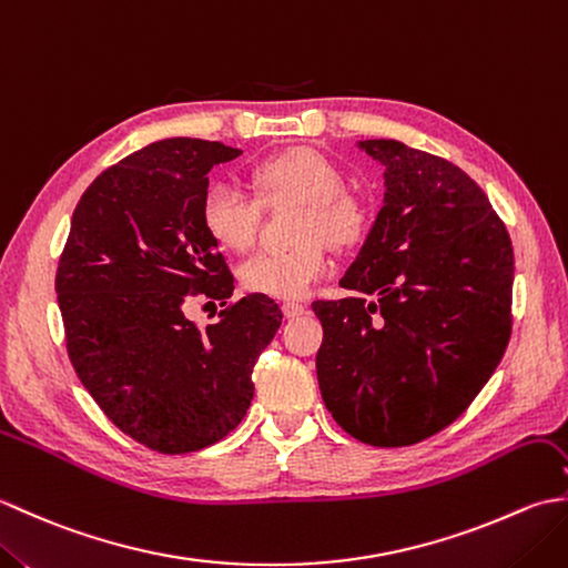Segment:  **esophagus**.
I'll list each match as a JSON object with an SVG mask.
<instances>
[{"label":"esophagus","instance_id":"34e87169","mask_svg":"<svg viewBox=\"0 0 568 568\" xmlns=\"http://www.w3.org/2000/svg\"><path fill=\"white\" fill-rule=\"evenodd\" d=\"M305 305L303 303H293V300H287V303H283V315L285 317H300L305 315Z\"/></svg>","mask_w":568,"mask_h":568}]
</instances>
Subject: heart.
Returning <instances> with one entry per match:
<instances>
[{"label":"heart","instance_id":"1","mask_svg":"<svg viewBox=\"0 0 568 568\" xmlns=\"http://www.w3.org/2000/svg\"><path fill=\"white\" fill-rule=\"evenodd\" d=\"M256 194L234 183H214L200 204V220L216 244L246 251L256 239L263 204H303L295 222L293 248H265L253 253L239 271L248 293L277 300L305 297L332 268L329 246L358 244L368 232L371 212L366 202L344 190L342 168L312 149L275 153L253 168Z\"/></svg>","mask_w":568,"mask_h":568}]
</instances>
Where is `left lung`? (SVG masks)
<instances>
[{
	"label": "left lung",
	"mask_w": 568,
	"mask_h": 568,
	"mask_svg": "<svg viewBox=\"0 0 568 568\" xmlns=\"http://www.w3.org/2000/svg\"><path fill=\"white\" fill-rule=\"evenodd\" d=\"M385 165V202L342 277L317 300V381L344 432L409 446L449 427L500 364L513 332L515 256L486 192L462 168L393 139L361 141Z\"/></svg>",
	"instance_id": "left-lung-1"
}]
</instances>
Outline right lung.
<instances>
[{"mask_svg":"<svg viewBox=\"0 0 568 568\" xmlns=\"http://www.w3.org/2000/svg\"><path fill=\"white\" fill-rule=\"evenodd\" d=\"M239 153L165 139L126 155L82 192L58 261L72 368L119 429L159 454L204 449L244 419L251 371L283 322L258 293L207 327L183 312L190 297H232L234 275L200 204L212 165Z\"/></svg>","mask_w":568,"mask_h":568,"instance_id":"right-lung-1","label":"right lung"}]
</instances>
